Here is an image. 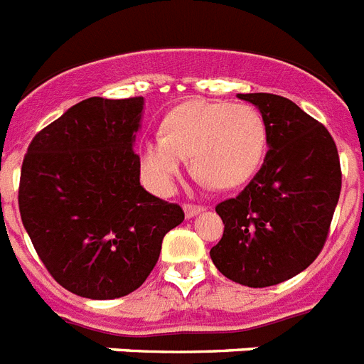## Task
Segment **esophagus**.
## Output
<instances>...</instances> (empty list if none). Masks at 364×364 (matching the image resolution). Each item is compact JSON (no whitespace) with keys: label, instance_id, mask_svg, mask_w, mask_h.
Wrapping results in <instances>:
<instances>
[{"label":"esophagus","instance_id":"obj_1","mask_svg":"<svg viewBox=\"0 0 364 364\" xmlns=\"http://www.w3.org/2000/svg\"><path fill=\"white\" fill-rule=\"evenodd\" d=\"M203 210H204L203 204H191V203H186V204H184L186 218H193V215L200 214Z\"/></svg>","mask_w":364,"mask_h":364}]
</instances>
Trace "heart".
<instances>
[{
  "mask_svg": "<svg viewBox=\"0 0 364 364\" xmlns=\"http://www.w3.org/2000/svg\"><path fill=\"white\" fill-rule=\"evenodd\" d=\"M268 146L262 113L249 104L182 102L160 122V137L139 149L141 175L154 193H169L184 158L212 188L232 189L257 175Z\"/></svg>",
  "mask_w": 364,
  "mask_h": 364,
  "instance_id": "heart-1",
  "label": "heart"
}]
</instances>
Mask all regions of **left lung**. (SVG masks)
I'll return each mask as SVG.
<instances>
[{"instance_id": "8db88e82", "label": "left lung", "mask_w": 364, "mask_h": 364, "mask_svg": "<svg viewBox=\"0 0 364 364\" xmlns=\"http://www.w3.org/2000/svg\"><path fill=\"white\" fill-rule=\"evenodd\" d=\"M238 98L262 113L269 150L243 191L215 206L225 230L210 257L234 283L273 287L323 249L341 195V160L326 126L292 100L269 92Z\"/></svg>"}]
</instances>
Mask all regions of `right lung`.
I'll return each mask as SVG.
<instances>
[{
    "label": "right lung",
    "instance_id": "obj_1",
    "mask_svg": "<svg viewBox=\"0 0 364 364\" xmlns=\"http://www.w3.org/2000/svg\"><path fill=\"white\" fill-rule=\"evenodd\" d=\"M143 96H92L42 128L23 156L18 206L38 258L57 283L89 299L128 296L184 221L178 204L139 184L134 152Z\"/></svg>",
    "mask_w": 364,
    "mask_h": 364
}]
</instances>
